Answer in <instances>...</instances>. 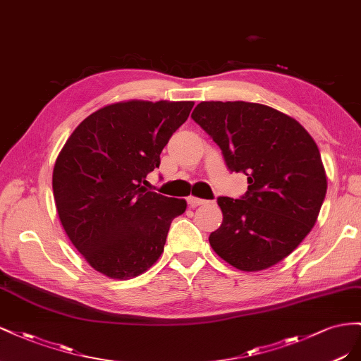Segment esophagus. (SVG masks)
Wrapping results in <instances>:
<instances>
[{
    "mask_svg": "<svg viewBox=\"0 0 361 361\" xmlns=\"http://www.w3.org/2000/svg\"><path fill=\"white\" fill-rule=\"evenodd\" d=\"M207 202H209V201L201 200V198H197V197H189V198H188V204L190 205L192 209L198 207V205H202V204H207Z\"/></svg>",
    "mask_w": 361,
    "mask_h": 361,
    "instance_id": "esophagus-1",
    "label": "esophagus"
}]
</instances>
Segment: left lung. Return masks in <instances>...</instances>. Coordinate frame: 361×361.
I'll return each mask as SVG.
<instances>
[{
  "instance_id": "1",
  "label": "left lung",
  "mask_w": 361,
  "mask_h": 361,
  "mask_svg": "<svg viewBox=\"0 0 361 361\" xmlns=\"http://www.w3.org/2000/svg\"><path fill=\"white\" fill-rule=\"evenodd\" d=\"M192 119L222 151L226 168L245 173L239 200L219 197L224 219L210 234L213 251L240 271L267 269L312 231L326 193L313 137L293 118L245 101H202Z\"/></svg>"
}]
</instances>
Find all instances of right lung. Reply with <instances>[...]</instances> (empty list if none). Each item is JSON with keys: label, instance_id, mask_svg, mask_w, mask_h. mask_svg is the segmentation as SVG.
Here are the masks:
<instances>
[{"label": "right lung", "instance_id": "1", "mask_svg": "<svg viewBox=\"0 0 361 361\" xmlns=\"http://www.w3.org/2000/svg\"><path fill=\"white\" fill-rule=\"evenodd\" d=\"M193 104L116 102L89 115L61 148L53 171L57 213L95 271L123 280L159 260L171 222L188 204L148 190L147 175Z\"/></svg>", "mask_w": 361, "mask_h": 361}]
</instances>
